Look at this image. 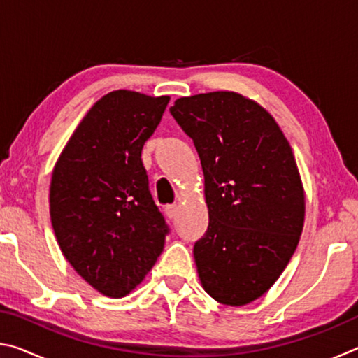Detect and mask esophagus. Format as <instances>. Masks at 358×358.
Wrapping results in <instances>:
<instances>
[{
	"instance_id": "1",
	"label": "esophagus",
	"mask_w": 358,
	"mask_h": 358,
	"mask_svg": "<svg viewBox=\"0 0 358 358\" xmlns=\"http://www.w3.org/2000/svg\"><path fill=\"white\" fill-rule=\"evenodd\" d=\"M164 211H166V215H167L169 220H175V217H177V215H178V205L177 203L167 205V207L164 208Z\"/></svg>"
}]
</instances>
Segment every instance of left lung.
<instances>
[{
  "label": "left lung",
  "mask_w": 358,
  "mask_h": 358,
  "mask_svg": "<svg viewBox=\"0 0 358 358\" xmlns=\"http://www.w3.org/2000/svg\"><path fill=\"white\" fill-rule=\"evenodd\" d=\"M201 157L208 229L194 245L202 287L243 306L276 282L296 250L305 189L275 118L235 92L180 98L171 107Z\"/></svg>",
  "instance_id": "left-lung-1"
}]
</instances>
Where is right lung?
<instances>
[{
    "mask_svg": "<svg viewBox=\"0 0 358 358\" xmlns=\"http://www.w3.org/2000/svg\"><path fill=\"white\" fill-rule=\"evenodd\" d=\"M171 98L115 90L94 102L52 172L50 220L66 260L99 294L121 299L153 268L167 226L142 148Z\"/></svg>",
    "mask_w": 358,
    "mask_h": 358,
    "instance_id": "obj_1",
    "label": "right lung"
}]
</instances>
